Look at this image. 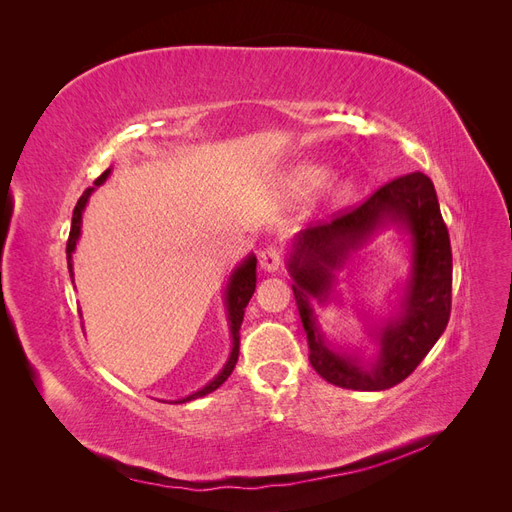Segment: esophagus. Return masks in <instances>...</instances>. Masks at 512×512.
<instances>
[{"instance_id":"1","label":"esophagus","mask_w":512,"mask_h":512,"mask_svg":"<svg viewBox=\"0 0 512 512\" xmlns=\"http://www.w3.org/2000/svg\"><path fill=\"white\" fill-rule=\"evenodd\" d=\"M282 267V252L277 247H267L265 252L260 254V269H265L267 273H275Z\"/></svg>"}]
</instances>
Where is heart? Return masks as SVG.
Instances as JSON below:
<instances>
[{
  "mask_svg": "<svg viewBox=\"0 0 512 512\" xmlns=\"http://www.w3.org/2000/svg\"><path fill=\"white\" fill-rule=\"evenodd\" d=\"M331 168L318 162H301L292 166L284 177V188L294 198H309L329 183ZM354 183L350 179H339L324 190V203L329 207H342L352 198Z\"/></svg>",
  "mask_w": 512,
  "mask_h": 512,
  "instance_id": "obj_1",
  "label": "heart"
}]
</instances>
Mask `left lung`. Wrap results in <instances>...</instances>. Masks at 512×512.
<instances>
[{
	"label": "left lung",
	"instance_id": "8db88e82",
	"mask_svg": "<svg viewBox=\"0 0 512 512\" xmlns=\"http://www.w3.org/2000/svg\"><path fill=\"white\" fill-rule=\"evenodd\" d=\"M393 225L411 237V275L393 317L370 332L379 354L371 362L337 351L321 333L312 302L332 300L334 271L380 229ZM292 292L307 335L309 363L342 389L384 391L404 382L444 333L451 316L453 254L433 183L423 173L393 179L359 207L301 230L288 256Z\"/></svg>",
	"mask_w": 512,
	"mask_h": 512
}]
</instances>
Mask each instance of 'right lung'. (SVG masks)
Here are the masks:
<instances>
[{"instance_id": "right-lung-1", "label": "right lung", "mask_w": 512, "mask_h": 512, "mask_svg": "<svg viewBox=\"0 0 512 512\" xmlns=\"http://www.w3.org/2000/svg\"><path fill=\"white\" fill-rule=\"evenodd\" d=\"M108 175H111V168H106L104 173L96 179V188L98 185H102ZM96 188H87L83 192V196L79 198V203H76L74 207V213H72V226H70V237H68V245H66V256H68V271H70V277H72V284H74V273H72V254L76 250V243H79V237H81V224H83V211L89 203V196L94 194ZM256 290V256L250 254L247 256L239 267L232 269L230 277H228V284H226V292H224V305H226V316H228V329H230V342H232V348H230V354H228V361L226 365L222 367V371L218 376H215L209 384H205L203 389L183 397V399H177L175 404H185V401H192V399H198V397H205L209 393H213L215 389H220V386L228 380V376L232 374V369H235L237 365V359H239V331H241V322H243V314H245V307L247 303H250L252 294Z\"/></svg>"}]
</instances>
